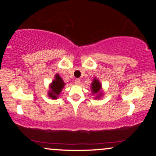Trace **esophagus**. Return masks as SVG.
Listing matches in <instances>:
<instances>
[{
    "label": "esophagus",
    "mask_w": 156,
    "mask_h": 156,
    "mask_svg": "<svg viewBox=\"0 0 156 156\" xmlns=\"http://www.w3.org/2000/svg\"><path fill=\"white\" fill-rule=\"evenodd\" d=\"M80 82V80L79 78H76V79L75 80V83L76 84H79Z\"/></svg>",
    "instance_id": "1"
}]
</instances>
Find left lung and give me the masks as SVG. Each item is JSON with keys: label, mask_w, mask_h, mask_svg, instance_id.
<instances>
[{"label": "left lung", "mask_w": 156, "mask_h": 156, "mask_svg": "<svg viewBox=\"0 0 156 156\" xmlns=\"http://www.w3.org/2000/svg\"><path fill=\"white\" fill-rule=\"evenodd\" d=\"M91 88H92V92L93 94H97L96 99L100 98L103 95V93L101 92V83L100 81L95 78L93 80L92 84H91Z\"/></svg>", "instance_id": "8db88e82"}]
</instances>
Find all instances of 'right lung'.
<instances>
[{"label": "right lung", "instance_id": "right-lung-1", "mask_svg": "<svg viewBox=\"0 0 156 156\" xmlns=\"http://www.w3.org/2000/svg\"><path fill=\"white\" fill-rule=\"evenodd\" d=\"M64 82L62 78L59 76V75L56 74L55 76V79L52 81L50 85V90L48 92V96L51 98L52 99H57L58 96L59 95L62 89L64 88Z\"/></svg>", "mask_w": 156, "mask_h": 156}]
</instances>
